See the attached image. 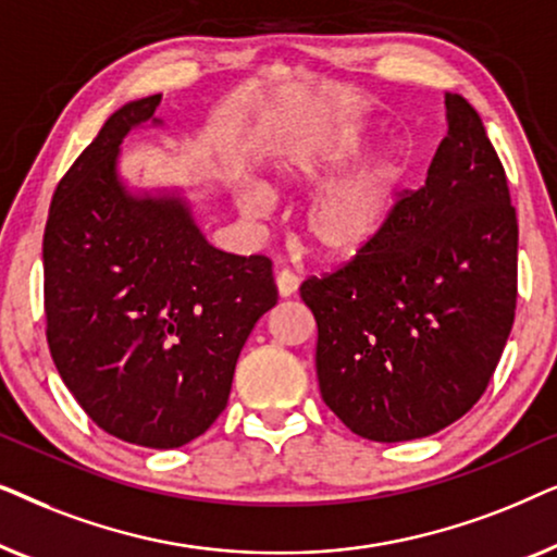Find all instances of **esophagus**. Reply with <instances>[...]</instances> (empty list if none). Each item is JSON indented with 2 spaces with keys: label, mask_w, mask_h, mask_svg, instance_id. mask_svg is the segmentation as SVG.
<instances>
[{
  "label": "esophagus",
  "mask_w": 557,
  "mask_h": 557,
  "mask_svg": "<svg viewBox=\"0 0 557 557\" xmlns=\"http://www.w3.org/2000/svg\"><path fill=\"white\" fill-rule=\"evenodd\" d=\"M276 288H278V294L284 296H294L296 294V288H299V276H296L294 271H288V269H284V271H278L276 273Z\"/></svg>",
  "instance_id": "1"
}]
</instances>
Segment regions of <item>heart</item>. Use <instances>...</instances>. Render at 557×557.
<instances>
[{"label": "heart", "mask_w": 557, "mask_h": 557, "mask_svg": "<svg viewBox=\"0 0 557 557\" xmlns=\"http://www.w3.org/2000/svg\"><path fill=\"white\" fill-rule=\"evenodd\" d=\"M370 139L355 128H342L322 139L288 149L269 174L271 195H304L324 187L301 215V233L309 248L330 261H349L368 250L387 231L410 177V159L391 147L337 183L368 154ZM271 197L264 189L240 195L248 218H263Z\"/></svg>", "instance_id": "b5f03b06"}]
</instances>
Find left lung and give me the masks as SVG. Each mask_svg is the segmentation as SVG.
Here are the masks:
<instances>
[{"label": "left lung", "instance_id": "8db88e82", "mask_svg": "<svg viewBox=\"0 0 557 557\" xmlns=\"http://www.w3.org/2000/svg\"><path fill=\"white\" fill-rule=\"evenodd\" d=\"M387 231L301 284L317 319L322 398L357 436H431L482 398L517 307V215L507 174L467 98Z\"/></svg>", "mask_w": 557, "mask_h": 557}]
</instances>
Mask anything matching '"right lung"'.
<instances>
[{
    "mask_svg": "<svg viewBox=\"0 0 557 557\" xmlns=\"http://www.w3.org/2000/svg\"><path fill=\"white\" fill-rule=\"evenodd\" d=\"M162 94L106 121L52 195L42 238L52 362L90 421L177 448L223 413L235 362L278 292L271 258L212 248L177 195L136 197L116 172L124 136Z\"/></svg>",
    "mask_w": 557,
    "mask_h": 557,
    "instance_id": "right-lung-1",
    "label": "right lung"
}]
</instances>
